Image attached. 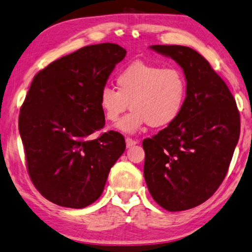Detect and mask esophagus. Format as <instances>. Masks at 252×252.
<instances>
[{"instance_id": "34e87169", "label": "esophagus", "mask_w": 252, "mask_h": 252, "mask_svg": "<svg viewBox=\"0 0 252 252\" xmlns=\"http://www.w3.org/2000/svg\"><path fill=\"white\" fill-rule=\"evenodd\" d=\"M126 147H128V149H129V147H132L133 145H136V144H138V140L129 138V137H128V138L126 139Z\"/></svg>"}]
</instances>
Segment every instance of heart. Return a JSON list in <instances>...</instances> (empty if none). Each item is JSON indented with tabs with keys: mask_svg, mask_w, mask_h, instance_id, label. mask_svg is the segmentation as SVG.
Listing matches in <instances>:
<instances>
[{
	"mask_svg": "<svg viewBox=\"0 0 252 252\" xmlns=\"http://www.w3.org/2000/svg\"><path fill=\"white\" fill-rule=\"evenodd\" d=\"M117 90L105 85L99 93V106L107 121L116 122L121 131L135 133L142 126L165 128L179 119L188 100V79L175 66L135 62L116 77Z\"/></svg>",
	"mask_w": 252,
	"mask_h": 252,
	"instance_id": "b5f03b06",
	"label": "heart"
}]
</instances>
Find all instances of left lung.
I'll return each instance as SVG.
<instances>
[{
    "instance_id": "left-lung-1",
    "label": "left lung",
    "mask_w": 252,
    "mask_h": 252,
    "mask_svg": "<svg viewBox=\"0 0 252 252\" xmlns=\"http://www.w3.org/2000/svg\"><path fill=\"white\" fill-rule=\"evenodd\" d=\"M179 63L188 100L175 122L143 140L144 177L153 199L170 212L200 205L222 183L240 137V113L223 79L186 46L154 45Z\"/></svg>"
}]
</instances>
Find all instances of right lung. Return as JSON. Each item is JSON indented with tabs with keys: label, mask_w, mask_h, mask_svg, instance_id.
Masks as SVG:
<instances>
[{
	"label": "right lung",
	"mask_w": 252,
	"mask_h": 252,
	"mask_svg": "<svg viewBox=\"0 0 252 252\" xmlns=\"http://www.w3.org/2000/svg\"><path fill=\"white\" fill-rule=\"evenodd\" d=\"M126 50L116 43L83 47L33 78L19 114L26 168L40 193L56 205L83 209L101 196L109 170L126 150L105 126L100 90Z\"/></svg>",
	"instance_id": "right-lung-1"
}]
</instances>
